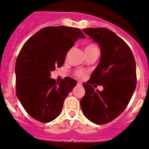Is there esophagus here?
Masks as SVG:
<instances>
[{
  "mask_svg": "<svg viewBox=\"0 0 149 149\" xmlns=\"http://www.w3.org/2000/svg\"><path fill=\"white\" fill-rule=\"evenodd\" d=\"M77 85H79V86H81V85H82V82H77Z\"/></svg>",
  "mask_w": 149,
  "mask_h": 149,
  "instance_id": "1",
  "label": "esophagus"
}]
</instances>
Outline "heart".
Segmentation results:
<instances>
[{"label": "heart", "mask_w": 149, "mask_h": 149, "mask_svg": "<svg viewBox=\"0 0 149 149\" xmlns=\"http://www.w3.org/2000/svg\"><path fill=\"white\" fill-rule=\"evenodd\" d=\"M96 48V47H95L93 44H89V45H88L86 47H85V51H87V50L92 49V48ZM74 74L77 77L80 78V79L81 78H83L84 77H85V72H84L83 71H81V70L75 72Z\"/></svg>", "instance_id": "heart-1"}]
</instances>
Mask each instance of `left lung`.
<instances>
[{
    "mask_svg": "<svg viewBox=\"0 0 149 149\" xmlns=\"http://www.w3.org/2000/svg\"><path fill=\"white\" fill-rule=\"evenodd\" d=\"M83 32L98 44L100 62L90 80L82 84L85 94L80 107L88 120L97 125L110 123L126 109L136 87V64L127 44L107 28H87ZM102 85V91L91 85Z\"/></svg>",
    "mask_w": 149,
    "mask_h": 149,
    "instance_id": "1",
    "label": "left lung"
}]
</instances>
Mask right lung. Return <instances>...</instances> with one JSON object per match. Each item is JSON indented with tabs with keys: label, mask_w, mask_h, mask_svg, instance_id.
<instances>
[{
	"label": "right lung",
	"mask_w": 149,
	"mask_h": 149,
	"mask_svg": "<svg viewBox=\"0 0 149 149\" xmlns=\"http://www.w3.org/2000/svg\"><path fill=\"white\" fill-rule=\"evenodd\" d=\"M85 35L78 28L47 26L37 32L22 48L15 66L17 95L29 116L41 123L55 120L64 101L76 86L70 77L59 83L51 72L64 64L69 50Z\"/></svg>",
	"instance_id": "obj_1"
}]
</instances>
